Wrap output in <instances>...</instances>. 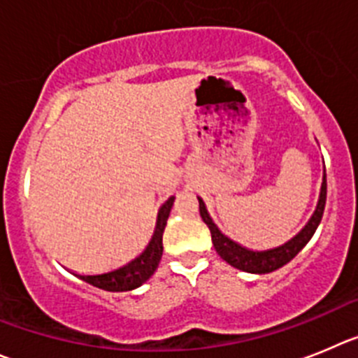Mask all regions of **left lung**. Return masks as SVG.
Wrapping results in <instances>:
<instances>
[{"label":"left lung","mask_w":358,"mask_h":358,"mask_svg":"<svg viewBox=\"0 0 358 358\" xmlns=\"http://www.w3.org/2000/svg\"><path fill=\"white\" fill-rule=\"evenodd\" d=\"M199 201V214L201 219L205 221V224L208 227L212 235V244H214L217 255L223 260H227L230 266L237 267L241 271L253 273V275H266V273H271L280 269L282 266H285L287 262H291L299 251L303 250L305 244L312 239L314 231L317 230L321 223V217H323L324 212V203H327V173L323 175V183H321V192L320 199H317V205H315L314 214L310 215L308 223L305 224L298 234L289 239L287 243H283L282 246L271 248V250H262L255 251L250 250V248L241 246L239 243L231 241L230 237L219 230L217 224L212 221L210 214H208L207 207H205V201L201 198H198Z\"/></svg>","instance_id":"1"}]
</instances>
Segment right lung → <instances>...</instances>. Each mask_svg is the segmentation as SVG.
Segmentation results:
<instances>
[{"label":"right lung","mask_w":358,"mask_h":358,"mask_svg":"<svg viewBox=\"0 0 358 358\" xmlns=\"http://www.w3.org/2000/svg\"><path fill=\"white\" fill-rule=\"evenodd\" d=\"M173 203H175V196L167 199L159 210V217H157L155 234L151 237L150 244L146 250L141 253L139 257H135L131 262L124 264V266L117 267L114 271L101 273V275H73L78 276L83 282L91 283L94 287L103 289V291L110 292H123V291H134V289L141 287L146 280L151 278V275L157 271L160 259H162V235L164 228L167 224V217L171 212Z\"/></svg>","instance_id":"1"}]
</instances>
